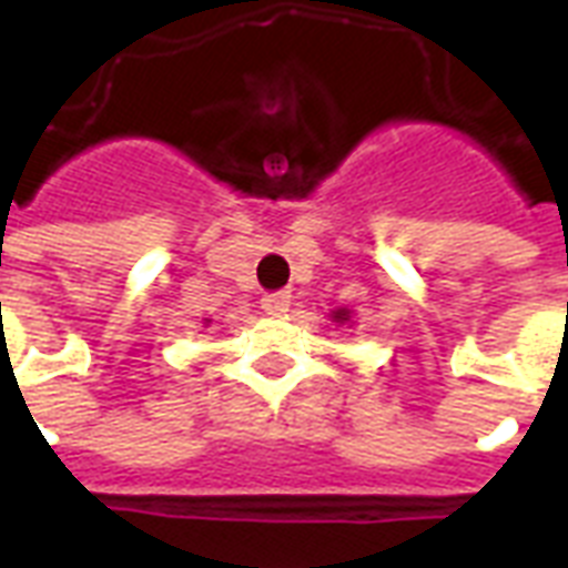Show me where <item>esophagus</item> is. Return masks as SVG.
<instances>
[{"label": "esophagus", "mask_w": 568, "mask_h": 568, "mask_svg": "<svg viewBox=\"0 0 568 568\" xmlns=\"http://www.w3.org/2000/svg\"><path fill=\"white\" fill-rule=\"evenodd\" d=\"M288 306H292V294L288 292H271L262 297V310H265L267 315L288 313Z\"/></svg>", "instance_id": "1"}]
</instances>
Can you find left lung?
Wrapping results in <instances>:
<instances>
[{
  "instance_id": "1",
  "label": "left lung",
  "mask_w": 568,
  "mask_h": 568,
  "mask_svg": "<svg viewBox=\"0 0 568 568\" xmlns=\"http://www.w3.org/2000/svg\"><path fill=\"white\" fill-rule=\"evenodd\" d=\"M333 322H339V324L352 322V313H348V310H336V313H333Z\"/></svg>"
}]
</instances>
